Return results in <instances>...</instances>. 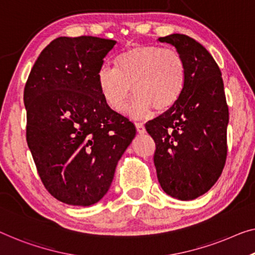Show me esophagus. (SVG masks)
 Listing matches in <instances>:
<instances>
[{
	"label": "esophagus",
	"instance_id": "esophagus-1",
	"mask_svg": "<svg viewBox=\"0 0 255 255\" xmlns=\"http://www.w3.org/2000/svg\"><path fill=\"white\" fill-rule=\"evenodd\" d=\"M135 127H136V130H137L138 134H144V132H145V127H144L143 124L136 123Z\"/></svg>",
	"mask_w": 255,
	"mask_h": 255
}]
</instances>
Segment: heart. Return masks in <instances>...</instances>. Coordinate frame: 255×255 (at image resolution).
Instances as JSON below:
<instances>
[{"mask_svg":"<svg viewBox=\"0 0 255 255\" xmlns=\"http://www.w3.org/2000/svg\"><path fill=\"white\" fill-rule=\"evenodd\" d=\"M116 66L103 64L97 72L102 97L116 112L125 109L131 90L136 97L128 113L136 118L149 115L152 109L167 111L183 94L185 63L173 49L135 44L117 57Z\"/></svg>","mask_w":255,"mask_h":255,"instance_id":"heart-1","label":"heart"}]
</instances>
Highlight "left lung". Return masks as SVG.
Returning a JSON list of instances; mask_svg holds the SVG:
<instances>
[{
    "label": "left lung",
    "mask_w": 255,
    "mask_h": 255,
    "mask_svg": "<svg viewBox=\"0 0 255 255\" xmlns=\"http://www.w3.org/2000/svg\"><path fill=\"white\" fill-rule=\"evenodd\" d=\"M182 56L187 70L177 103L145 125L155 143L158 181L173 198L192 200L221 175L227 159L229 123L221 71L199 42L184 34L159 37Z\"/></svg>",
    "instance_id": "obj_1"
}]
</instances>
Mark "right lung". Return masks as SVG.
<instances>
[{"mask_svg": "<svg viewBox=\"0 0 255 255\" xmlns=\"http://www.w3.org/2000/svg\"><path fill=\"white\" fill-rule=\"evenodd\" d=\"M113 40L60 36L45 47L24 89L27 139L45 189L62 203L90 206L110 189L134 124L105 103L97 72Z\"/></svg>", "mask_w": 255, "mask_h": 255, "instance_id": "1", "label": "right lung"}]
</instances>
